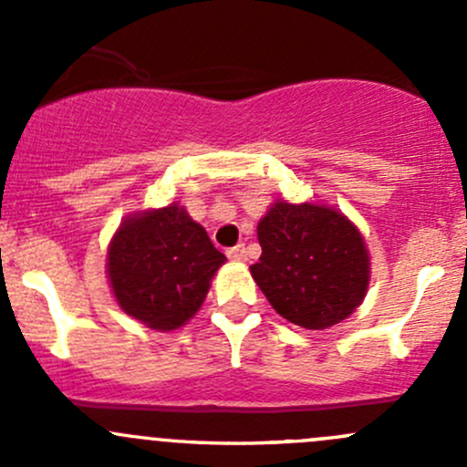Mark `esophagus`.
Instances as JSON below:
<instances>
[{"mask_svg": "<svg viewBox=\"0 0 467 467\" xmlns=\"http://www.w3.org/2000/svg\"><path fill=\"white\" fill-rule=\"evenodd\" d=\"M228 257L233 262H244L246 260V246H244V244H237V246L228 248Z\"/></svg>", "mask_w": 467, "mask_h": 467, "instance_id": "obj_1", "label": "esophagus"}]
</instances>
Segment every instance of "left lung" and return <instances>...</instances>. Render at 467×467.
Masks as SVG:
<instances>
[{
	"instance_id": "obj_1",
	"label": "left lung",
	"mask_w": 467,
	"mask_h": 467,
	"mask_svg": "<svg viewBox=\"0 0 467 467\" xmlns=\"http://www.w3.org/2000/svg\"><path fill=\"white\" fill-rule=\"evenodd\" d=\"M253 280L286 321L325 329L350 317L368 289V251L337 210L277 201L257 225Z\"/></svg>"
}]
</instances>
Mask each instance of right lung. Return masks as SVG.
I'll return each mask as SVG.
<instances>
[{
    "label": "right lung",
    "instance_id": "right-lung-1",
    "mask_svg": "<svg viewBox=\"0 0 467 467\" xmlns=\"http://www.w3.org/2000/svg\"><path fill=\"white\" fill-rule=\"evenodd\" d=\"M223 262L203 225L169 205L121 223L108 251V275L129 317L169 332L199 312Z\"/></svg>",
    "mask_w": 467,
    "mask_h": 467
}]
</instances>
